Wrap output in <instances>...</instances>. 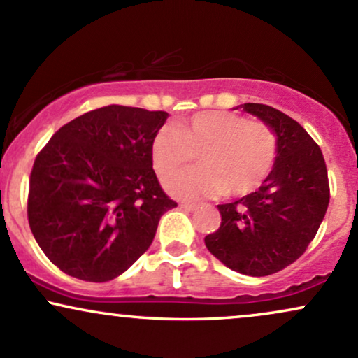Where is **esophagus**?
<instances>
[{
  "label": "esophagus",
  "mask_w": 358,
  "mask_h": 358,
  "mask_svg": "<svg viewBox=\"0 0 358 358\" xmlns=\"http://www.w3.org/2000/svg\"><path fill=\"white\" fill-rule=\"evenodd\" d=\"M180 207H182L183 210H187V212H193L196 208V205L195 203H188V202H182V203H180Z\"/></svg>",
  "instance_id": "1"
}]
</instances>
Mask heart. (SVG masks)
<instances>
[{"instance_id": "heart-1", "label": "heart", "mask_w": 358, "mask_h": 358, "mask_svg": "<svg viewBox=\"0 0 358 358\" xmlns=\"http://www.w3.org/2000/svg\"><path fill=\"white\" fill-rule=\"evenodd\" d=\"M200 155L202 168L175 175L166 188L182 199H207L225 192L248 195L268 178L278 156V136L266 122L229 110H202L182 124H166L151 146L162 178L188 166Z\"/></svg>"}]
</instances>
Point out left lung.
Instances as JSON below:
<instances>
[{"label":"left lung","instance_id":"left-lung-1","mask_svg":"<svg viewBox=\"0 0 358 358\" xmlns=\"http://www.w3.org/2000/svg\"><path fill=\"white\" fill-rule=\"evenodd\" d=\"M242 108L273 127L276 162L256 192L219 205L220 227L205 237V245L232 271L268 276L293 264L315 239L330 183L322 150L299 122L266 104Z\"/></svg>","mask_w":358,"mask_h":358}]
</instances>
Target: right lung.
Masks as SVG:
<instances>
[{
    "instance_id": "add662e5",
    "label": "right lung",
    "mask_w": 358,
    "mask_h": 358,
    "mask_svg": "<svg viewBox=\"0 0 358 358\" xmlns=\"http://www.w3.org/2000/svg\"><path fill=\"white\" fill-rule=\"evenodd\" d=\"M165 110L110 104L67 122L36 155L28 224L53 264L82 281L117 278L146 252L176 207L153 170Z\"/></svg>"
}]
</instances>
